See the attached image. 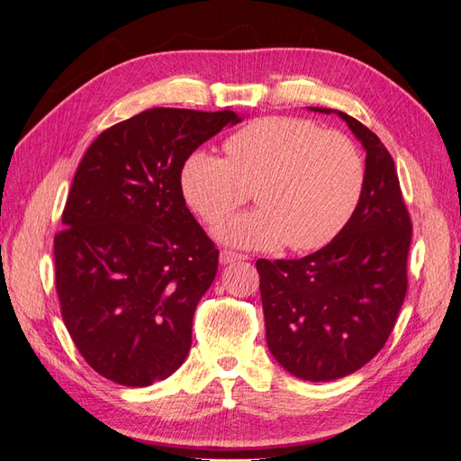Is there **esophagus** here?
Wrapping results in <instances>:
<instances>
[{"label":"esophagus","instance_id":"obj_1","mask_svg":"<svg viewBox=\"0 0 461 461\" xmlns=\"http://www.w3.org/2000/svg\"><path fill=\"white\" fill-rule=\"evenodd\" d=\"M219 259H221L222 265H229V263H234V261H244V259H248V256L239 254V252H232V249L225 248V249H221Z\"/></svg>","mask_w":461,"mask_h":461}]
</instances>
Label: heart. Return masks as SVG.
<instances>
[{"label": "heart", "instance_id": "b5f03b06", "mask_svg": "<svg viewBox=\"0 0 461 461\" xmlns=\"http://www.w3.org/2000/svg\"><path fill=\"white\" fill-rule=\"evenodd\" d=\"M227 159L192 151L180 188L209 227H219L249 196L259 209L232 219L227 240L248 248L308 252L329 244L364 196L366 159L350 136L302 117H263L225 142Z\"/></svg>", "mask_w": 461, "mask_h": 461}]
</instances>
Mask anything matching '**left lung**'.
<instances>
[{
	"instance_id": "left-lung-1",
	"label": "left lung",
	"mask_w": 461,
	"mask_h": 461,
	"mask_svg": "<svg viewBox=\"0 0 461 461\" xmlns=\"http://www.w3.org/2000/svg\"><path fill=\"white\" fill-rule=\"evenodd\" d=\"M337 113L367 153L356 213L315 254L256 261L269 350L286 371L313 383L340 379L379 354L408 290L411 219L394 159L366 124Z\"/></svg>"
}]
</instances>
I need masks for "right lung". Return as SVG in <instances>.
<instances>
[{
  "mask_svg": "<svg viewBox=\"0 0 461 461\" xmlns=\"http://www.w3.org/2000/svg\"><path fill=\"white\" fill-rule=\"evenodd\" d=\"M234 111L153 107L95 138L55 234V288L80 356L105 379L149 386L175 373L219 249L180 188L192 151Z\"/></svg>",
  "mask_w": 461,
  "mask_h": 461,
  "instance_id": "1",
  "label": "right lung"
}]
</instances>
